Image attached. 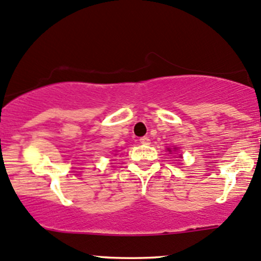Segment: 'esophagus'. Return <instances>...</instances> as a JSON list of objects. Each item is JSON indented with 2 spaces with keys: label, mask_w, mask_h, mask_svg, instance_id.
<instances>
[{
  "label": "esophagus",
  "mask_w": 261,
  "mask_h": 261,
  "mask_svg": "<svg viewBox=\"0 0 261 261\" xmlns=\"http://www.w3.org/2000/svg\"><path fill=\"white\" fill-rule=\"evenodd\" d=\"M140 143L141 144H143V146H148V144H150V140H149V137H141L140 139Z\"/></svg>",
  "instance_id": "34e87169"
}]
</instances>
